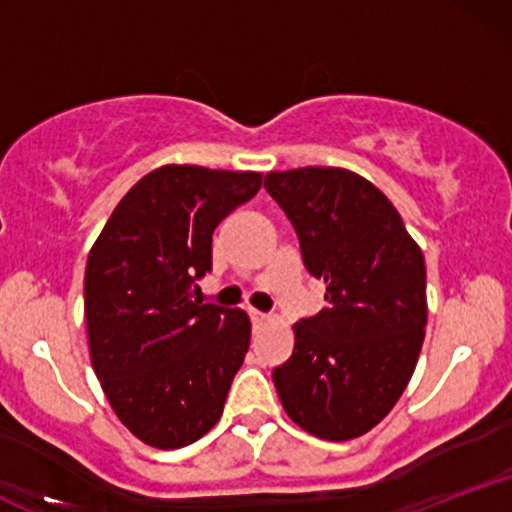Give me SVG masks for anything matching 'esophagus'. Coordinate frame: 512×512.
Listing matches in <instances>:
<instances>
[{"instance_id": "34e87169", "label": "esophagus", "mask_w": 512, "mask_h": 512, "mask_svg": "<svg viewBox=\"0 0 512 512\" xmlns=\"http://www.w3.org/2000/svg\"><path fill=\"white\" fill-rule=\"evenodd\" d=\"M250 320L255 322V325H262V322L269 320L267 313H260V310H250Z\"/></svg>"}]
</instances>
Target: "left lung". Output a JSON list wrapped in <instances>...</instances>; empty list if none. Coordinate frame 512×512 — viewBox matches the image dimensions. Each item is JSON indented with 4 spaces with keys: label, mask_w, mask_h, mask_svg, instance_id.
Here are the masks:
<instances>
[{
    "label": "left lung",
    "mask_w": 512,
    "mask_h": 512,
    "mask_svg": "<svg viewBox=\"0 0 512 512\" xmlns=\"http://www.w3.org/2000/svg\"><path fill=\"white\" fill-rule=\"evenodd\" d=\"M264 187L296 228L305 269L327 284L325 308L293 325L276 392L303 431L358 438L390 414L419 361L424 252L390 199L351 170L267 173Z\"/></svg>",
    "instance_id": "obj_1"
}]
</instances>
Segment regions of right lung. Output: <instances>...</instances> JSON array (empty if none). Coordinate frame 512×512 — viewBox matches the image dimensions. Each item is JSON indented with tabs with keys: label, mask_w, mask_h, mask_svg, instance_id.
<instances>
[{
	"label": "right lung",
	"mask_w": 512,
	"mask_h": 512,
	"mask_svg": "<svg viewBox=\"0 0 512 512\" xmlns=\"http://www.w3.org/2000/svg\"><path fill=\"white\" fill-rule=\"evenodd\" d=\"M260 173L161 166L120 199L86 262L88 349L117 419L151 448L195 443L221 419L250 349L240 308L192 301L211 236Z\"/></svg>",
	"instance_id": "obj_1"
}]
</instances>
